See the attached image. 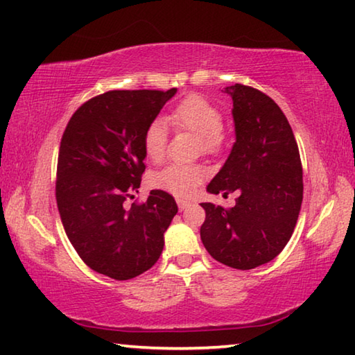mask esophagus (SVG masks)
<instances>
[{"label": "esophagus", "instance_id": "34e87169", "mask_svg": "<svg viewBox=\"0 0 355 355\" xmlns=\"http://www.w3.org/2000/svg\"><path fill=\"white\" fill-rule=\"evenodd\" d=\"M178 205H179V210L182 211V210H185L187 207H190L191 204L189 202V200H184V199H178Z\"/></svg>", "mask_w": 355, "mask_h": 355}]
</instances>
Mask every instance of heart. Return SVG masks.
I'll list each match as a JSON object with an SVG mask.
<instances>
[{
  "instance_id": "obj_1",
  "label": "heart",
  "mask_w": 355,
  "mask_h": 355,
  "mask_svg": "<svg viewBox=\"0 0 355 355\" xmlns=\"http://www.w3.org/2000/svg\"><path fill=\"white\" fill-rule=\"evenodd\" d=\"M166 120L176 130H187L199 136L205 153H219L225 145L223 130V112L209 98L200 94H189L171 110ZM168 132L162 119H155L146 126L142 139L145 156L151 162L165 157ZM209 176L205 166L198 164H170L153 173L151 185L157 190L171 193L178 198H191Z\"/></svg>"
}]
</instances>
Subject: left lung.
<instances>
[{
    "mask_svg": "<svg viewBox=\"0 0 355 355\" xmlns=\"http://www.w3.org/2000/svg\"><path fill=\"white\" fill-rule=\"evenodd\" d=\"M224 92L233 100L236 142L207 191L239 196L232 209L200 204V239L219 263L249 270L289 243L302 209L303 168L291 125L269 96L241 83Z\"/></svg>",
    "mask_w": 355,
    "mask_h": 355,
    "instance_id": "1",
    "label": "left lung"
}]
</instances>
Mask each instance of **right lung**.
I'll use <instances>...</instances> for the list:
<instances>
[{
  "label": "right lung",
  "instance_id": "right-lung-1",
  "mask_svg": "<svg viewBox=\"0 0 355 355\" xmlns=\"http://www.w3.org/2000/svg\"><path fill=\"white\" fill-rule=\"evenodd\" d=\"M176 91H108L85 102L66 125L55 182L60 218L78 257L102 275L131 279L162 253L175 198L153 190L130 209L125 200L135 198L145 171L146 126Z\"/></svg>",
  "mask_w": 355,
  "mask_h": 355
}]
</instances>
